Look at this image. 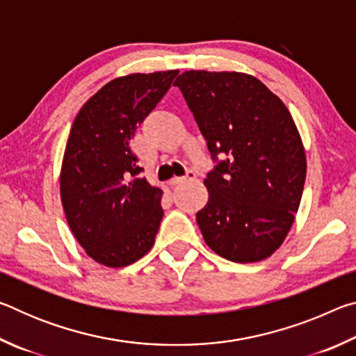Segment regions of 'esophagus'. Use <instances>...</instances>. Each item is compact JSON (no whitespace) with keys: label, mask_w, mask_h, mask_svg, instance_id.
I'll use <instances>...</instances> for the list:
<instances>
[{"label":"esophagus","mask_w":356,"mask_h":356,"mask_svg":"<svg viewBox=\"0 0 356 356\" xmlns=\"http://www.w3.org/2000/svg\"><path fill=\"white\" fill-rule=\"evenodd\" d=\"M193 177H195V172L190 171V172L186 174V176H184V177H172V179L170 180V185H177V184H182V182H185L186 179H193Z\"/></svg>","instance_id":"1"}]
</instances>
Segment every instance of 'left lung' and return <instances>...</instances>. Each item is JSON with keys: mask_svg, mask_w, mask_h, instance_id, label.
I'll return each mask as SVG.
<instances>
[{"mask_svg": "<svg viewBox=\"0 0 356 356\" xmlns=\"http://www.w3.org/2000/svg\"><path fill=\"white\" fill-rule=\"evenodd\" d=\"M207 147L225 160L204 179L196 213L209 248L232 262L264 261L298 212L306 179L300 131L278 95L242 72L186 70L177 76Z\"/></svg>", "mask_w": 356, "mask_h": 356, "instance_id": "left-lung-1", "label": "left lung"}]
</instances>
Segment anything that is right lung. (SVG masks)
<instances>
[{"mask_svg": "<svg viewBox=\"0 0 356 356\" xmlns=\"http://www.w3.org/2000/svg\"><path fill=\"white\" fill-rule=\"evenodd\" d=\"M179 70L130 74L100 88L78 111L65 144L59 193L78 243L97 264L127 267L155 243L163 191L140 177L130 141Z\"/></svg>", "mask_w": 356, "mask_h": 356, "instance_id": "add662e5", "label": "right lung"}]
</instances>
